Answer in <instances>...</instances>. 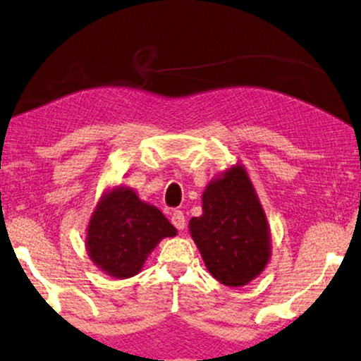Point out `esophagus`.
<instances>
[{
	"label": "esophagus",
	"mask_w": 361,
	"mask_h": 361,
	"mask_svg": "<svg viewBox=\"0 0 361 361\" xmlns=\"http://www.w3.org/2000/svg\"><path fill=\"white\" fill-rule=\"evenodd\" d=\"M171 221H172L173 227H175L176 230H185V227H186V219H185V214H183V211H180V209L173 211Z\"/></svg>",
	"instance_id": "obj_1"
}]
</instances>
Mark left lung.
<instances>
[{
  "label": "left lung",
  "mask_w": 361,
  "mask_h": 361,
  "mask_svg": "<svg viewBox=\"0 0 361 361\" xmlns=\"http://www.w3.org/2000/svg\"><path fill=\"white\" fill-rule=\"evenodd\" d=\"M203 214L189 230L204 266L227 286H244L264 269L271 257L264 211L243 166L211 181L203 192Z\"/></svg>",
  "instance_id": "obj_1"
}]
</instances>
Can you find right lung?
I'll use <instances>...</instances> for the list:
<instances>
[{
    "mask_svg": "<svg viewBox=\"0 0 361 361\" xmlns=\"http://www.w3.org/2000/svg\"><path fill=\"white\" fill-rule=\"evenodd\" d=\"M176 235L173 225L131 189L116 188L98 203L87 228L90 259L116 279L136 275L162 238Z\"/></svg>",
    "mask_w": 361,
    "mask_h": 361,
    "instance_id": "obj_1",
    "label": "right lung"
}]
</instances>
